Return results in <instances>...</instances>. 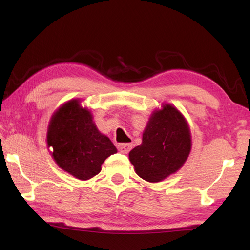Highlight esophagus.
I'll return each mask as SVG.
<instances>
[{"label": "esophagus", "mask_w": 250, "mask_h": 250, "mask_svg": "<svg viewBox=\"0 0 250 250\" xmlns=\"http://www.w3.org/2000/svg\"><path fill=\"white\" fill-rule=\"evenodd\" d=\"M132 149V144L130 143H124V144L118 145V150L122 153H128Z\"/></svg>", "instance_id": "34e87169"}]
</instances>
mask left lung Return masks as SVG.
<instances>
[{
  "mask_svg": "<svg viewBox=\"0 0 250 250\" xmlns=\"http://www.w3.org/2000/svg\"><path fill=\"white\" fill-rule=\"evenodd\" d=\"M191 149L188 124L172 105L150 117L142 144L129 153L135 172L150 183L161 182L182 167Z\"/></svg>",
  "mask_w": 250,
  "mask_h": 250,
  "instance_id": "8db88e82",
  "label": "left lung"
}]
</instances>
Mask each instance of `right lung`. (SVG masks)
I'll use <instances>...</instances> for the list:
<instances>
[{
  "label": "right lung",
  "instance_id": "obj_1",
  "mask_svg": "<svg viewBox=\"0 0 250 250\" xmlns=\"http://www.w3.org/2000/svg\"><path fill=\"white\" fill-rule=\"evenodd\" d=\"M47 143L58 166L82 180L99 174L105 159L117 152L108 137L97 129L90 111L76 100L52 116Z\"/></svg>",
  "mask_w": 250,
  "mask_h": 250
}]
</instances>
